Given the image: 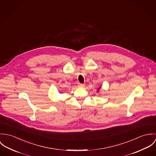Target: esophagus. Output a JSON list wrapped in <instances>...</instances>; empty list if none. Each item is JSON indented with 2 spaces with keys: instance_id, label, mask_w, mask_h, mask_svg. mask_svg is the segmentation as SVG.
<instances>
[{
  "instance_id": "esophagus-1",
  "label": "esophagus",
  "mask_w": 156,
  "mask_h": 156,
  "mask_svg": "<svg viewBox=\"0 0 156 156\" xmlns=\"http://www.w3.org/2000/svg\"><path fill=\"white\" fill-rule=\"evenodd\" d=\"M78 86H79V87H85V85L83 84H79Z\"/></svg>"
}]
</instances>
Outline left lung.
<instances>
[{
    "label": "left lung",
    "instance_id": "obj_1",
    "mask_svg": "<svg viewBox=\"0 0 156 156\" xmlns=\"http://www.w3.org/2000/svg\"><path fill=\"white\" fill-rule=\"evenodd\" d=\"M101 88V86L99 87V88L97 89V93H99V91H100Z\"/></svg>",
    "mask_w": 156,
    "mask_h": 156
}]
</instances>
